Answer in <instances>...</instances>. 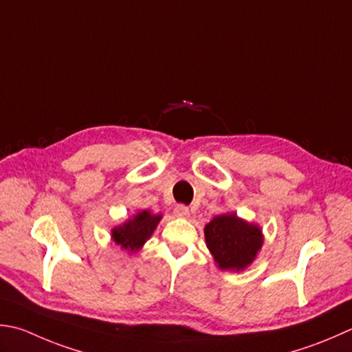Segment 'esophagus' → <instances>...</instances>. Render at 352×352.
<instances>
[{
	"instance_id": "esophagus-1",
	"label": "esophagus",
	"mask_w": 352,
	"mask_h": 352,
	"mask_svg": "<svg viewBox=\"0 0 352 352\" xmlns=\"http://www.w3.org/2000/svg\"><path fill=\"white\" fill-rule=\"evenodd\" d=\"M174 213H175V217H178V218H188L189 217V208H186V206L180 204L174 209Z\"/></svg>"
}]
</instances>
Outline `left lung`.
Masks as SVG:
<instances>
[{
    "instance_id": "1",
    "label": "left lung",
    "mask_w": 352,
    "mask_h": 352,
    "mask_svg": "<svg viewBox=\"0 0 352 352\" xmlns=\"http://www.w3.org/2000/svg\"><path fill=\"white\" fill-rule=\"evenodd\" d=\"M204 238L219 270L236 273L253 264L264 244L263 229L239 218L236 212L213 217L204 226Z\"/></svg>"
}]
</instances>
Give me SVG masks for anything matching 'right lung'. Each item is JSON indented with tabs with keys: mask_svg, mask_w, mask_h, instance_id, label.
<instances>
[{
	"mask_svg": "<svg viewBox=\"0 0 352 352\" xmlns=\"http://www.w3.org/2000/svg\"><path fill=\"white\" fill-rule=\"evenodd\" d=\"M162 218V213H153L146 209L139 210L128 218L125 223L113 227L111 239L128 253H137L153 236Z\"/></svg>",
	"mask_w": 352,
	"mask_h": 352,
	"instance_id": "right-lung-1",
	"label": "right lung"
}]
</instances>
